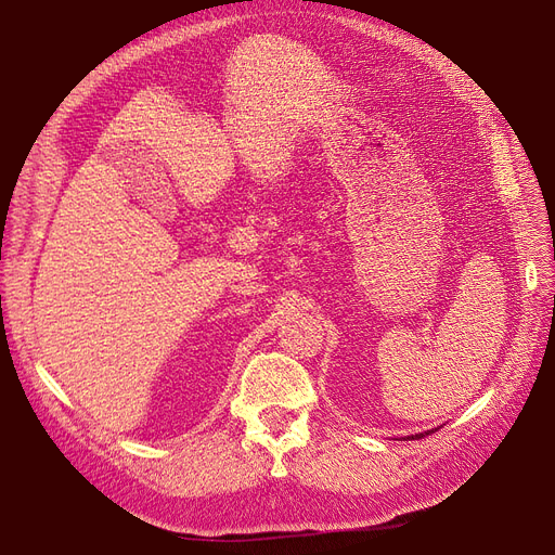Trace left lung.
Returning a JSON list of instances; mask_svg holds the SVG:
<instances>
[{"instance_id":"8db88e82","label":"left lung","mask_w":555,"mask_h":555,"mask_svg":"<svg viewBox=\"0 0 555 555\" xmlns=\"http://www.w3.org/2000/svg\"><path fill=\"white\" fill-rule=\"evenodd\" d=\"M436 429H429V431H424V434H415V436H408V439H424V436H427V434H434Z\"/></svg>"}]
</instances>
